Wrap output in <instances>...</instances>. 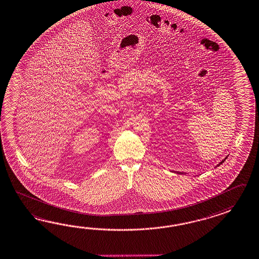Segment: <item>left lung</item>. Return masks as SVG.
<instances>
[{
  "label": "left lung",
  "mask_w": 259,
  "mask_h": 259,
  "mask_svg": "<svg viewBox=\"0 0 259 259\" xmlns=\"http://www.w3.org/2000/svg\"><path fill=\"white\" fill-rule=\"evenodd\" d=\"M226 159H227V157H226V158H225V159H224V160H223V161H220V162H219V164H218V166H219V165H220V164H222V163H223V162H224L225 160H226ZM178 172V174H181V172Z\"/></svg>",
  "instance_id": "obj_1"
}]
</instances>
